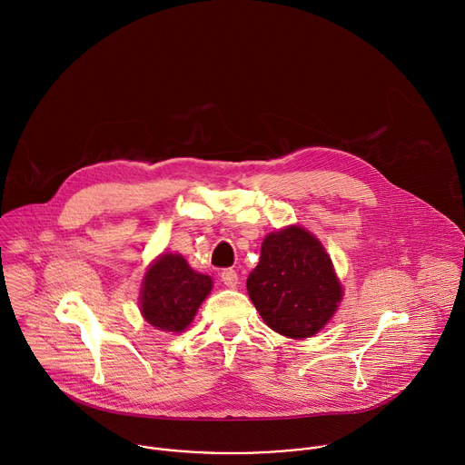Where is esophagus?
<instances>
[{"label":"esophagus","instance_id":"34e87169","mask_svg":"<svg viewBox=\"0 0 465 465\" xmlns=\"http://www.w3.org/2000/svg\"><path fill=\"white\" fill-rule=\"evenodd\" d=\"M220 278H222L223 285H227L229 289H236V285H238V282H240L238 272H236L234 269H223L222 274H220Z\"/></svg>","mask_w":465,"mask_h":465}]
</instances>
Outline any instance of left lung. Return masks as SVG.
<instances>
[{
    "instance_id": "left-lung-1",
    "label": "left lung",
    "mask_w": 465,
    "mask_h": 465,
    "mask_svg": "<svg viewBox=\"0 0 465 465\" xmlns=\"http://www.w3.org/2000/svg\"><path fill=\"white\" fill-rule=\"evenodd\" d=\"M247 291L263 321L292 339L319 331L342 300L322 245L296 225L263 240L260 263L247 278Z\"/></svg>"
}]
</instances>
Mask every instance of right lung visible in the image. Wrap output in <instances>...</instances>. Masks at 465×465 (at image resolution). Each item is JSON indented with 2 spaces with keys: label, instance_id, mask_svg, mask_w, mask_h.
<instances>
[{
  "label": "right lung",
  "instance_id": "obj_1",
  "mask_svg": "<svg viewBox=\"0 0 465 465\" xmlns=\"http://www.w3.org/2000/svg\"><path fill=\"white\" fill-rule=\"evenodd\" d=\"M213 289V280L194 272L180 254H162L144 276L141 309L163 331H182Z\"/></svg>",
  "mask_w": 465,
  "mask_h": 465
}]
</instances>
